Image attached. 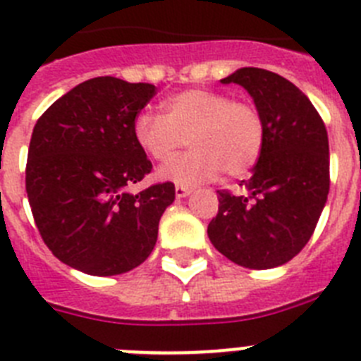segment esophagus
Here are the masks:
<instances>
[{"mask_svg": "<svg viewBox=\"0 0 361 361\" xmlns=\"http://www.w3.org/2000/svg\"><path fill=\"white\" fill-rule=\"evenodd\" d=\"M191 193V190L188 186H175V195H177V199H184V197H188Z\"/></svg>", "mask_w": 361, "mask_h": 361, "instance_id": "34e87169", "label": "esophagus"}]
</instances>
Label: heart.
Masks as SVG:
<instances>
[{
	"mask_svg": "<svg viewBox=\"0 0 361 361\" xmlns=\"http://www.w3.org/2000/svg\"><path fill=\"white\" fill-rule=\"evenodd\" d=\"M164 116L145 110L133 119V139L152 161H170L184 145L191 149L159 177L180 186L209 183L224 170L229 177L250 173L262 155L266 123L251 101L224 92L190 88L164 101Z\"/></svg>",
	"mask_w": 361,
	"mask_h": 361,
	"instance_id": "heart-1",
	"label": "heart"
}]
</instances>
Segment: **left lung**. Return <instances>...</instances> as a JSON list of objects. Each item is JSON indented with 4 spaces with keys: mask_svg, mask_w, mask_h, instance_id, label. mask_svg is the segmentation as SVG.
I'll use <instances>...</instances> for the list:
<instances>
[{
    "mask_svg": "<svg viewBox=\"0 0 361 361\" xmlns=\"http://www.w3.org/2000/svg\"><path fill=\"white\" fill-rule=\"evenodd\" d=\"M220 82H237L266 123V142L242 195L219 193L208 226L215 250L238 266L271 269L304 250L329 193V139L304 92L275 72L245 66Z\"/></svg>",
    "mask_w": 361,
    "mask_h": 361,
    "instance_id": "1",
    "label": "left lung"
}]
</instances>
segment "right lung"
I'll return each instance as SVG.
<instances>
[{
	"label": "right lung",
	"instance_id": "obj_1",
	"mask_svg": "<svg viewBox=\"0 0 361 361\" xmlns=\"http://www.w3.org/2000/svg\"><path fill=\"white\" fill-rule=\"evenodd\" d=\"M155 94L148 82L88 79L34 126L27 161L32 215L54 257L86 275H121L145 262L175 200L173 183L128 191L152 171L132 128Z\"/></svg>",
	"mask_w": 361,
	"mask_h": 361
}]
</instances>
